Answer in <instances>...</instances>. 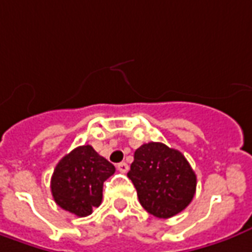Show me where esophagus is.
Segmentation results:
<instances>
[{
    "instance_id": "obj_1",
    "label": "esophagus",
    "mask_w": 252,
    "mask_h": 252,
    "mask_svg": "<svg viewBox=\"0 0 252 252\" xmlns=\"http://www.w3.org/2000/svg\"><path fill=\"white\" fill-rule=\"evenodd\" d=\"M117 169L121 174H126V171H128V164L126 162H120V164H117Z\"/></svg>"
}]
</instances>
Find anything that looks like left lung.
Here are the masks:
<instances>
[{"mask_svg": "<svg viewBox=\"0 0 252 252\" xmlns=\"http://www.w3.org/2000/svg\"><path fill=\"white\" fill-rule=\"evenodd\" d=\"M128 178L140 205L157 218H171L190 204L196 193V174L185 156L160 142L135 150Z\"/></svg>", "mask_w": 252, "mask_h": 252, "instance_id": "left-lung-1", "label": "left lung"}]
</instances>
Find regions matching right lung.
<instances>
[{
    "label": "right lung",
    "instance_id": "add662e5",
    "mask_svg": "<svg viewBox=\"0 0 252 252\" xmlns=\"http://www.w3.org/2000/svg\"><path fill=\"white\" fill-rule=\"evenodd\" d=\"M114 165L92 146H78L55 167L51 191L56 204L77 217H87L102 203L103 182L114 174Z\"/></svg>",
    "mask_w": 252,
    "mask_h": 252
}]
</instances>
